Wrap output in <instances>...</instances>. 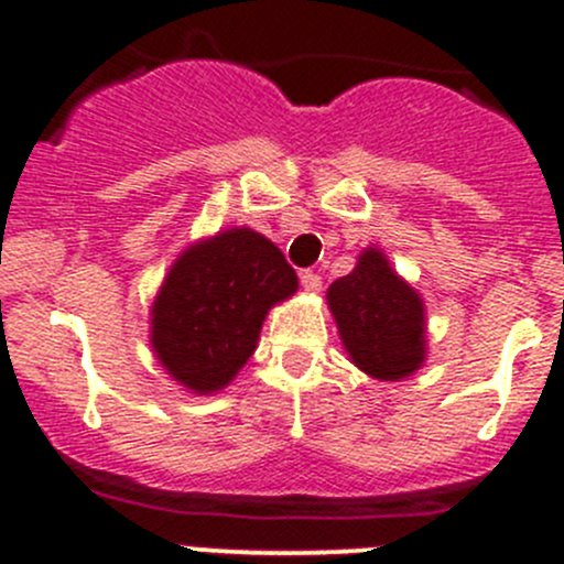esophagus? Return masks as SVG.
<instances>
[{
	"label": "esophagus",
	"instance_id": "34e87169",
	"mask_svg": "<svg viewBox=\"0 0 564 564\" xmlns=\"http://www.w3.org/2000/svg\"><path fill=\"white\" fill-rule=\"evenodd\" d=\"M300 283H303V289H305V292H311V294L322 292V278H318V272H311V270H305L303 275H300Z\"/></svg>",
	"mask_w": 564,
	"mask_h": 564
}]
</instances>
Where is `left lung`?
Segmentation results:
<instances>
[{"label":"left lung","instance_id":"1","mask_svg":"<svg viewBox=\"0 0 564 564\" xmlns=\"http://www.w3.org/2000/svg\"><path fill=\"white\" fill-rule=\"evenodd\" d=\"M327 308L349 360L371 379L401 382L423 368L429 357L425 303L392 270L382 248H362L355 270L329 283Z\"/></svg>","mask_w":564,"mask_h":564}]
</instances>
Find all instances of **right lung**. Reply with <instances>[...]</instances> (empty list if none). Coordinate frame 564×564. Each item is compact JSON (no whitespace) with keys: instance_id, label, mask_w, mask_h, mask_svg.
Here are the masks:
<instances>
[{"instance_id":"add662e5","label":"right lung","mask_w":564,"mask_h":564,"mask_svg":"<svg viewBox=\"0 0 564 564\" xmlns=\"http://www.w3.org/2000/svg\"><path fill=\"white\" fill-rule=\"evenodd\" d=\"M281 248L248 226L187 246L150 308V344L163 371L193 395L229 388L259 344L272 305L297 292Z\"/></svg>"}]
</instances>
